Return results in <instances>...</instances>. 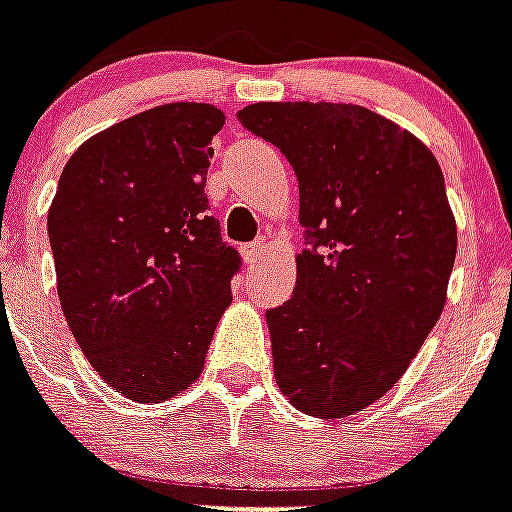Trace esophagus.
<instances>
[{"label":"esophagus","mask_w":512,"mask_h":512,"mask_svg":"<svg viewBox=\"0 0 512 512\" xmlns=\"http://www.w3.org/2000/svg\"><path fill=\"white\" fill-rule=\"evenodd\" d=\"M265 249V242L263 239H257V242H249L242 247V255H244V263L247 265H255L257 260H260V255H263Z\"/></svg>","instance_id":"obj_1"}]
</instances>
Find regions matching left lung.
I'll use <instances>...</instances> for the list:
<instances>
[{
	"mask_svg": "<svg viewBox=\"0 0 512 512\" xmlns=\"http://www.w3.org/2000/svg\"><path fill=\"white\" fill-rule=\"evenodd\" d=\"M299 181L305 252L265 310L278 389L315 418L384 397L444 310L458 231L436 157L357 105L260 102L236 112Z\"/></svg>",
	"mask_w": 512,
	"mask_h": 512,
	"instance_id": "8db88e82",
	"label": "left lung"
}]
</instances>
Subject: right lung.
Segmentation results:
<instances>
[{
  "instance_id": "add662e5",
  "label": "right lung",
  "mask_w": 512,
  "mask_h": 512,
  "mask_svg": "<svg viewBox=\"0 0 512 512\" xmlns=\"http://www.w3.org/2000/svg\"><path fill=\"white\" fill-rule=\"evenodd\" d=\"M223 123L197 102L139 112L83 141L49 207L65 321L94 371L134 402L197 381L242 268L207 215Z\"/></svg>"
}]
</instances>
